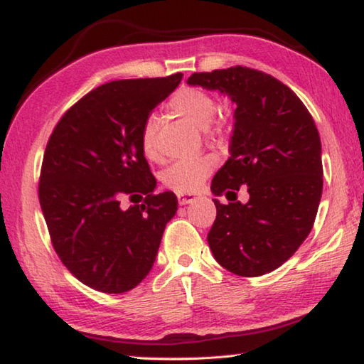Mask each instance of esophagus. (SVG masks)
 <instances>
[{"label":"esophagus","instance_id":"obj_1","mask_svg":"<svg viewBox=\"0 0 364 364\" xmlns=\"http://www.w3.org/2000/svg\"><path fill=\"white\" fill-rule=\"evenodd\" d=\"M196 199H197V194H191V193H188V194L180 193V194H178V204H180V205L193 204Z\"/></svg>","mask_w":364,"mask_h":364}]
</instances>
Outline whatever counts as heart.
Instances as JSON below:
<instances>
[{
  "label": "heart",
  "instance_id": "heart-1",
  "mask_svg": "<svg viewBox=\"0 0 364 364\" xmlns=\"http://www.w3.org/2000/svg\"><path fill=\"white\" fill-rule=\"evenodd\" d=\"M168 107L175 115L181 117L191 125H194L199 130H207L208 136L221 138L225 133L223 123L211 122L217 114V101L207 91L193 88V86H184L178 90L171 96ZM213 125L210 126V123ZM156 130L157 122L154 117H149L144 122L143 130H141V149L147 159H157L159 151L156 144ZM217 165V159L213 156H202L197 159H184L178 160L173 165L164 171L162 181L167 188L176 191V193H194L199 189L204 181Z\"/></svg>",
  "mask_w": 364,
  "mask_h": 364
}]
</instances>
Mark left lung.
Here are the masks:
<instances>
[{"label": "left lung", "instance_id": "1", "mask_svg": "<svg viewBox=\"0 0 364 364\" xmlns=\"http://www.w3.org/2000/svg\"><path fill=\"white\" fill-rule=\"evenodd\" d=\"M189 85L218 90L236 104L231 157L212 193L234 194L217 207L207 241L221 267L244 278L267 274L310 234L323 193L321 139L297 95L268 73L236 65L193 73ZM247 186V205L235 191Z\"/></svg>", "mask_w": 364, "mask_h": 364}]
</instances>
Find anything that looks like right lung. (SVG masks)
<instances>
[{
    "instance_id": "1",
    "label": "right lung",
    "mask_w": 364,
    "mask_h": 364,
    "mask_svg": "<svg viewBox=\"0 0 364 364\" xmlns=\"http://www.w3.org/2000/svg\"><path fill=\"white\" fill-rule=\"evenodd\" d=\"M181 78L175 73L97 86L60 117L49 136L38 184L41 210L60 262L95 291L136 287L175 217L176 196L154 194L157 181L141 149V130ZM123 198L132 205L123 209Z\"/></svg>"
}]
</instances>
